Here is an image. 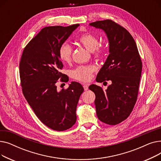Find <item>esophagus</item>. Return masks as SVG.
Masks as SVG:
<instances>
[{
  "label": "esophagus",
  "mask_w": 161,
  "mask_h": 161,
  "mask_svg": "<svg viewBox=\"0 0 161 161\" xmlns=\"http://www.w3.org/2000/svg\"><path fill=\"white\" fill-rule=\"evenodd\" d=\"M88 87H89L88 84H83V89H84V90L87 91L88 89Z\"/></svg>",
  "instance_id": "34e87169"
}]
</instances>
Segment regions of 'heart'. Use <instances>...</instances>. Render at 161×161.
I'll return each mask as SVG.
<instances>
[{"label": "heart", "instance_id": "1", "mask_svg": "<svg viewBox=\"0 0 161 161\" xmlns=\"http://www.w3.org/2000/svg\"><path fill=\"white\" fill-rule=\"evenodd\" d=\"M78 43L90 52L95 58H102L106 48L103 45L98 44L99 40L97 36L91 32H84L81 35L78 39ZM58 56L61 60L66 63L71 61L72 57V47L66 43L61 44L58 48ZM96 70V66L93 64L81 65L76 67L75 69L70 71L71 77L81 82L89 81L93 73Z\"/></svg>", "mask_w": 161, "mask_h": 161}]
</instances>
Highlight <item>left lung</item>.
Listing matches in <instances>:
<instances>
[{"instance_id": "8db88e82", "label": "left lung", "mask_w": 161, "mask_h": 161, "mask_svg": "<svg viewBox=\"0 0 161 161\" xmlns=\"http://www.w3.org/2000/svg\"><path fill=\"white\" fill-rule=\"evenodd\" d=\"M103 29L109 44V54L97 74V82L110 80L107 89L96 85L89 86L95 94V107L100 121L115 125L125 120L136 103L142 63L138 49L130 32L111 19L89 23Z\"/></svg>"}]
</instances>
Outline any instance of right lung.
I'll use <instances>...</instances> for the list:
<instances>
[{
    "mask_svg": "<svg viewBox=\"0 0 161 161\" xmlns=\"http://www.w3.org/2000/svg\"><path fill=\"white\" fill-rule=\"evenodd\" d=\"M79 26H51L42 29L25 47L19 63L23 94L38 119L49 128L63 131L76 121V107L84 89L72 81L57 90L56 83L69 81L62 74L58 48Z\"/></svg>",
    "mask_w": 161,
    "mask_h": 161,
    "instance_id": "add662e5",
    "label": "right lung"
}]
</instances>
